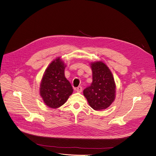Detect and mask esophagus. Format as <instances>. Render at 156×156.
I'll return each instance as SVG.
<instances>
[{
	"mask_svg": "<svg viewBox=\"0 0 156 156\" xmlns=\"http://www.w3.org/2000/svg\"><path fill=\"white\" fill-rule=\"evenodd\" d=\"M76 91L77 93H81V92L82 91V87H81V86H78V87L76 88Z\"/></svg>",
	"mask_w": 156,
	"mask_h": 156,
	"instance_id": "34e87169",
	"label": "esophagus"
}]
</instances>
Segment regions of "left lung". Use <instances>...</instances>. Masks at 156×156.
Instances as JSON below:
<instances>
[{
	"mask_svg": "<svg viewBox=\"0 0 156 156\" xmlns=\"http://www.w3.org/2000/svg\"><path fill=\"white\" fill-rule=\"evenodd\" d=\"M90 66L93 82L84 89L83 94L94 110H102L108 108L115 99V83L112 72L103 62H93Z\"/></svg>",
	"mask_w": 156,
	"mask_h": 156,
	"instance_id": "left-lung-1",
	"label": "left lung"
}]
</instances>
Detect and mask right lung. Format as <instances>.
I'll use <instances>...</instances> for the list:
<instances>
[{
	"label": "right lung",
	"mask_w": 156,
	"mask_h": 156,
	"mask_svg": "<svg viewBox=\"0 0 156 156\" xmlns=\"http://www.w3.org/2000/svg\"><path fill=\"white\" fill-rule=\"evenodd\" d=\"M65 67L66 65L59 57L51 62L43 74L39 93L49 108L60 107L73 93L72 86L65 76Z\"/></svg>",
	"instance_id": "right-lung-1"
}]
</instances>
